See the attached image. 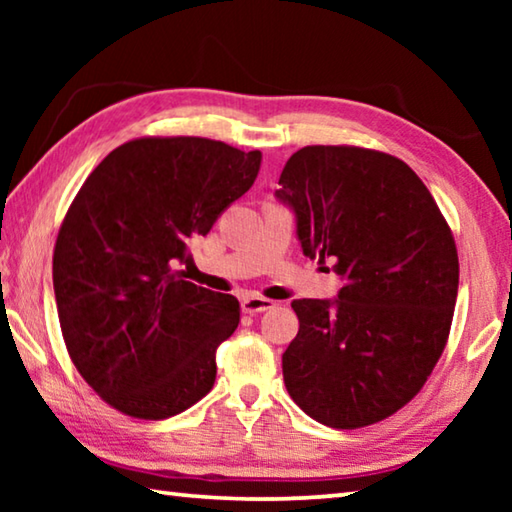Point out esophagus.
Listing matches in <instances>:
<instances>
[{
    "label": "esophagus",
    "instance_id": "obj_1",
    "mask_svg": "<svg viewBox=\"0 0 512 512\" xmlns=\"http://www.w3.org/2000/svg\"><path fill=\"white\" fill-rule=\"evenodd\" d=\"M275 307V302L273 300H268V298H264V296H246L244 300H241V309L246 311V314H262V311H268V309H273Z\"/></svg>",
    "mask_w": 512,
    "mask_h": 512
}]
</instances>
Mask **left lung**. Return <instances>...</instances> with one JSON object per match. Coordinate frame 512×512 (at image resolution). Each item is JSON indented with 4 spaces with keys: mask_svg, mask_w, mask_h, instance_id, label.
<instances>
[{
    "mask_svg": "<svg viewBox=\"0 0 512 512\" xmlns=\"http://www.w3.org/2000/svg\"><path fill=\"white\" fill-rule=\"evenodd\" d=\"M277 196L298 219L305 255L334 262L339 300H293L300 320L282 354L291 400L334 429L386 420L420 393L443 354L458 293L452 228L395 155L305 146Z\"/></svg>",
    "mask_w": 512,
    "mask_h": 512,
    "instance_id": "8db88e82",
    "label": "left lung"
}]
</instances>
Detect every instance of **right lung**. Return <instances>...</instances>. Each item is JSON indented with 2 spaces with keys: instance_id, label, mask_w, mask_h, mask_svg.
<instances>
[{
  "instance_id": "right-lung-1",
  "label": "right lung",
  "mask_w": 512,
  "mask_h": 512,
  "mask_svg": "<svg viewBox=\"0 0 512 512\" xmlns=\"http://www.w3.org/2000/svg\"><path fill=\"white\" fill-rule=\"evenodd\" d=\"M259 162L207 137H137L74 196L54 246L58 320L69 359L112 409L164 420L212 391L214 352L241 307L176 264L253 187Z\"/></svg>"
}]
</instances>
